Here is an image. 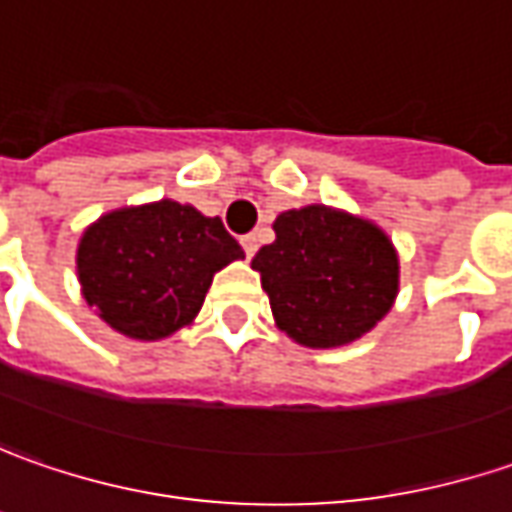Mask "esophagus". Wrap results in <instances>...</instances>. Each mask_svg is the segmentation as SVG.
Segmentation results:
<instances>
[{"instance_id": "obj_1", "label": "esophagus", "mask_w": 512, "mask_h": 512, "mask_svg": "<svg viewBox=\"0 0 512 512\" xmlns=\"http://www.w3.org/2000/svg\"><path fill=\"white\" fill-rule=\"evenodd\" d=\"M240 246H243L246 257H252L257 252V238L255 235H246V238H240Z\"/></svg>"}]
</instances>
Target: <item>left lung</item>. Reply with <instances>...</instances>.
<instances>
[{
  "mask_svg": "<svg viewBox=\"0 0 512 512\" xmlns=\"http://www.w3.org/2000/svg\"><path fill=\"white\" fill-rule=\"evenodd\" d=\"M274 243L252 257L274 326L306 348H340L365 337L394 309L399 255L374 221L337 206L286 209Z\"/></svg>",
  "mask_w": 512,
  "mask_h": 512,
  "instance_id": "8db88e82",
  "label": "left lung"
}]
</instances>
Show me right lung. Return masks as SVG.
Returning a JSON list of instances; mask_svg holds the SVG:
<instances>
[{"label": "right lung", "mask_w": 512, "mask_h": 512, "mask_svg": "<svg viewBox=\"0 0 512 512\" xmlns=\"http://www.w3.org/2000/svg\"><path fill=\"white\" fill-rule=\"evenodd\" d=\"M240 257L221 218L161 198L90 223L79 238L76 274L81 297L107 326L155 343L195 323L212 277Z\"/></svg>", "instance_id": "right-lung-1"}]
</instances>
